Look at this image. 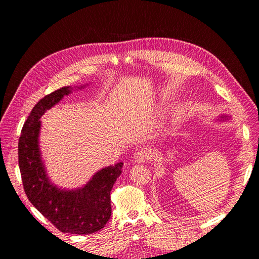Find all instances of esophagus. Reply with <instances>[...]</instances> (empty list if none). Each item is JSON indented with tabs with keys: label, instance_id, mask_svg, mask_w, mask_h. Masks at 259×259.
I'll use <instances>...</instances> for the list:
<instances>
[{
	"label": "esophagus",
	"instance_id": "esophagus-1",
	"mask_svg": "<svg viewBox=\"0 0 259 259\" xmlns=\"http://www.w3.org/2000/svg\"><path fill=\"white\" fill-rule=\"evenodd\" d=\"M151 156V151L147 148H142L134 154V160L137 163H145L147 162Z\"/></svg>",
	"mask_w": 259,
	"mask_h": 259
}]
</instances>
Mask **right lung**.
Segmentation results:
<instances>
[{
  "mask_svg": "<svg viewBox=\"0 0 259 259\" xmlns=\"http://www.w3.org/2000/svg\"><path fill=\"white\" fill-rule=\"evenodd\" d=\"M65 86L42 98L23 124L18 142V163L23 189L29 201L58 230L72 234H91L103 229L111 216L110 192L122 173L123 163L108 166L75 190L60 189L51 183L41 159L38 135L41 116L69 95Z\"/></svg>",
  "mask_w": 259,
  "mask_h": 259,
  "instance_id": "right-lung-1",
  "label": "right lung"
}]
</instances>
